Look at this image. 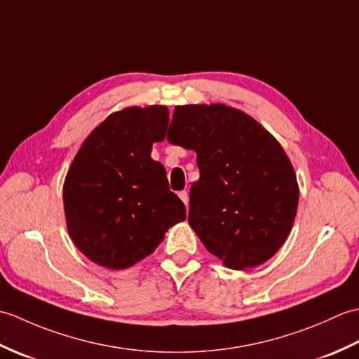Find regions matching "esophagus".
Returning a JSON list of instances; mask_svg holds the SVG:
<instances>
[{
  "label": "esophagus",
  "mask_w": 359,
  "mask_h": 359,
  "mask_svg": "<svg viewBox=\"0 0 359 359\" xmlns=\"http://www.w3.org/2000/svg\"><path fill=\"white\" fill-rule=\"evenodd\" d=\"M179 197H180V201L185 203V207H187V210H188V193L187 191H179Z\"/></svg>",
  "instance_id": "34e87169"
}]
</instances>
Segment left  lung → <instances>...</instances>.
<instances>
[{
	"label": "left lung",
	"instance_id": "obj_1",
	"mask_svg": "<svg viewBox=\"0 0 359 359\" xmlns=\"http://www.w3.org/2000/svg\"><path fill=\"white\" fill-rule=\"evenodd\" d=\"M168 140L197 154L188 222L231 270L261 265L282 247L299 188L279 142L245 112L225 104L175 106Z\"/></svg>",
	"mask_w": 359,
	"mask_h": 359
}]
</instances>
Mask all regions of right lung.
Returning <instances> with one entry per match:
<instances>
[{"instance_id":"right-lung-1","label":"right lung","mask_w":359,"mask_h":359,"mask_svg":"<svg viewBox=\"0 0 359 359\" xmlns=\"http://www.w3.org/2000/svg\"><path fill=\"white\" fill-rule=\"evenodd\" d=\"M170 121L166 106L126 108L102 121L67 171L66 225L90 261L123 270L149 256L168 228L187 219L162 163L151 158Z\"/></svg>"}]
</instances>
